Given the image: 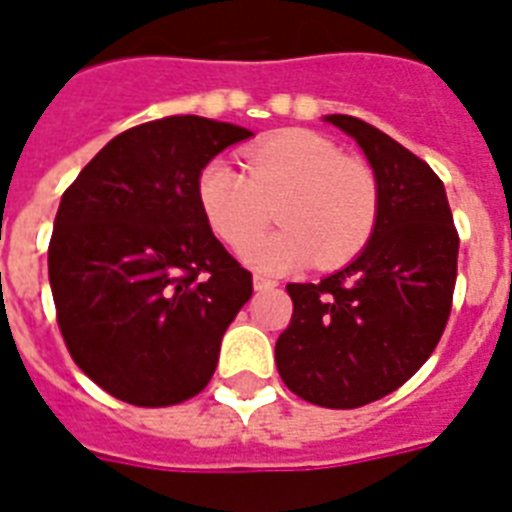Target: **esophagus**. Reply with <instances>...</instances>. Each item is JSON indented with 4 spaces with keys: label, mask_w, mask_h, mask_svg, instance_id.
Listing matches in <instances>:
<instances>
[{
    "label": "esophagus",
    "mask_w": 512,
    "mask_h": 512,
    "mask_svg": "<svg viewBox=\"0 0 512 512\" xmlns=\"http://www.w3.org/2000/svg\"><path fill=\"white\" fill-rule=\"evenodd\" d=\"M276 287H279V281L265 279V276H255V289H257V292H268V289H276Z\"/></svg>",
    "instance_id": "obj_1"
}]
</instances>
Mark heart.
<instances>
[{
	"mask_svg": "<svg viewBox=\"0 0 512 512\" xmlns=\"http://www.w3.org/2000/svg\"><path fill=\"white\" fill-rule=\"evenodd\" d=\"M247 175L212 159L196 177L201 215L223 244L241 252L270 219L282 231L247 250L260 271H284L305 260L337 268L369 244L380 215V185L361 159L342 156L324 135L284 130L244 151Z\"/></svg>",
	"mask_w": 512,
	"mask_h": 512,
	"instance_id": "b5f03b06",
	"label": "heart"
}]
</instances>
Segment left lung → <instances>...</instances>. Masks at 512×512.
Segmentation results:
<instances>
[{
	"instance_id": "obj_1",
	"label": "left lung",
	"mask_w": 512,
	"mask_h": 512,
	"mask_svg": "<svg viewBox=\"0 0 512 512\" xmlns=\"http://www.w3.org/2000/svg\"><path fill=\"white\" fill-rule=\"evenodd\" d=\"M327 122L372 164L380 215L348 268L287 284L295 311L276 340V366L308 404L356 409L401 388L436 350L452 313L460 233L441 177L420 156L356 116Z\"/></svg>"
}]
</instances>
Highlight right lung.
<instances>
[{"label":"right lung","instance_id":"obj_1","mask_svg":"<svg viewBox=\"0 0 512 512\" xmlns=\"http://www.w3.org/2000/svg\"><path fill=\"white\" fill-rule=\"evenodd\" d=\"M252 132L164 116L116 135L60 199L47 268L76 366L119 401L172 406L207 388L252 273L215 239L201 167Z\"/></svg>","mask_w":512,"mask_h":512}]
</instances>
